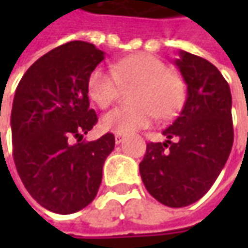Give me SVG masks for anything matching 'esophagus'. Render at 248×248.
Segmentation results:
<instances>
[{
  "instance_id": "esophagus-1",
  "label": "esophagus",
  "mask_w": 248,
  "mask_h": 248,
  "mask_svg": "<svg viewBox=\"0 0 248 248\" xmlns=\"http://www.w3.org/2000/svg\"><path fill=\"white\" fill-rule=\"evenodd\" d=\"M123 139H124V135H123V134H114V140H116L117 145H120V143L123 142Z\"/></svg>"
}]
</instances>
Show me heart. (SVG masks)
Masks as SVG:
<instances>
[{"mask_svg": "<svg viewBox=\"0 0 248 248\" xmlns=\"http://www.w3.org/2000/svg\"><path fill=\"white\" fill-rule=\"evenodd\" d=\"M121 85H138L132 95L135 106H120L102 117V127L116 134H131L149 127L156 117L170 119L181 109L185 91L182 81L167 64L149 53L116 62L111 69L96 67L88 78V92L100 109L117 99Z\"/></svg>", "mask_w": 248, "mask_h": 248, "instance_id": "b5f03b06", "label": "heart"}]
</instances>
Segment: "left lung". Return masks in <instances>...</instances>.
<instances>
[{"mask_svg": "<svg viewBox=\"0 0 248 248\" xmlns=\"http://www.w3.org/2000/svg\"><path fill=\"white\" fill-rule=\"evenodd\" d=\"M175 66L187 87L184 108L139 163L148 192L161 204L186 207L208 192L233 145L232 95L213 63L179 51Z\"/></svg>", "mask_w": 248, "mask_h": 248, "instance_id": "obj_1", "label": "left lung"}]
</instances>
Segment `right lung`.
<instances>
[{"mask_svg": "<svg viewBox=\"0 0 248 248\" xmlns=\"http://www.w3.org/2000/svg\"><path fill=\"white\" fill-rule=\"evenodd\" d=\"M103 59L93 44H63L34 62L15 92V166L34 200L56 214L77 213L95 199L114 149L109 132L80 142L98 121L90 109L88 78Z\"/></svg>", "mask_w": 248, "mask_h": 248, "instance_id": "obj_1", "label": "right lung"}]
</instances>
